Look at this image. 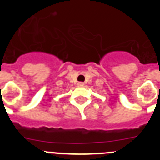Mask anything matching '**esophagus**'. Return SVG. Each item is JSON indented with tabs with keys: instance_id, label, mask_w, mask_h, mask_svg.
<instances>
[{
	"instance_id": "1",
	"label": "esophagus",
	"mask_w": 160,
	"mask_h": 160,
	"mask_svg": "<svg viewBox=\"0 0 160 160\" xmlns=\"http://www.w3.org/2000/svg\"><path fill=\"white\" fill-rule=\"evenodd\" d=\"M84 83L83 82H78L77 84V86L78 87H84Z\"/></svg>"
}]
</instances>
